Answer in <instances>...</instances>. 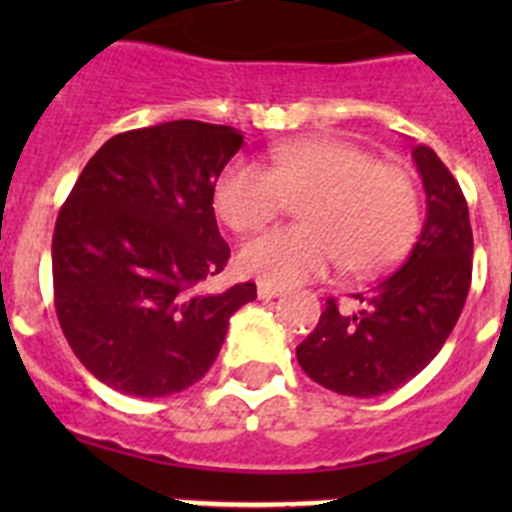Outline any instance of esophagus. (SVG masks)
I'll return each mask as SVG.
<instances>
[{
  "label": "esophagus",
  "instance_id": "obj_1",
  "mask_svg": "<svg viewBox=\"0 0 512 512\" xmlns=\"http://www.w3.org/2000/svg\"><path fill=\"white\" fill-rule=\"evenodd\" d=\"M256 292H259L261 300H274V297H282L284 295L282 287H274V284H266V282H259Z\"/></svg>",
  "mask_w": 512,
  "mask_h": 512
}]
</instances>
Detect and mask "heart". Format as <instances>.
Listing matches in <instances>:
<instances>
[{
	"mask_svg": "<svg viewBox=\"0 0 512 512\" xmlns=\"http://www.w3.org/2000/svg\"><path fill=\"white\" fill-rule=\"evenodd\" d=\"M289 200H302L305 225L251 238L238 253L248 277L274 287L325 277L343 264L372 277L405 256L420 228L415 179L341 138H302L271 151L269 169L230 161L215 182V212L235 233L269 225Z\"/></svg>",
	"mask_w": 512,
	"mask_h": 512,
	"instance_id": "1",
	"label": "heart"
}]
</instances>
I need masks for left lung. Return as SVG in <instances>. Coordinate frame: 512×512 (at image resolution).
Returning a JSON list of instances; mask_svg holds the SVG:
<instances>
[{
	"instance_id": "8db88e82",
	"label": "left lung",
	"mask_w": 512,
	"mask_h": 512,
	"mask_svg": "<svg viewBox=\"0 0 512 512\" xmlns=\"http://www.w3.org/2000/svg\"><path fill=\"white\" fill-rule=\"evenodd\" d=\"M425 215L405 264L359 292L356 312L330 297L297 361L312 382L348 397L397 390L431 364L451 336L472 284V225L459 182L428 146L413 148Z\"/></svg>"
}]
</instances>
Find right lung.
<instances>
[{"label": "right lung", "instance_id": "add662e5", "mask_svg": "<svg viewBox=\"0 0 512 512\" xmlns=\"http://www.w3.org/2000/svg\"><path fill=\"white\" fill-rule=\"evenodd\" d=\"M243 146L228 125L161 122L110 138L89 158L53 230V300L76 359L107 387L166 397L215 364L243 282L210 295L230 248L212 194Z\"/></svg>", "mask_w": 512, "mask_h": 512}]
</instances>
